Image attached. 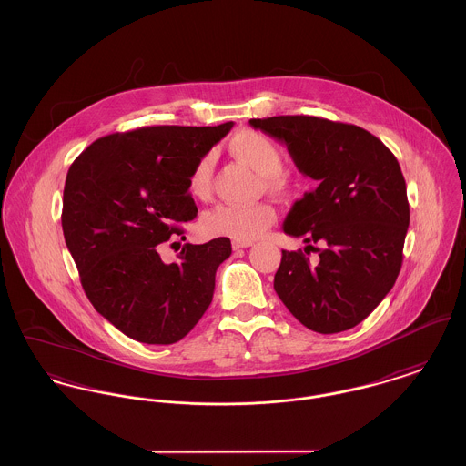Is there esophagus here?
Here are the masks:
<instances>
[{
  "mask_svg": "<svg viewBox=\"0 0 466 466\" xmlns=\"http://www.w3.org/2000/svg\"><path fill=\"white\" fill-rule=\"evenodd\" d=\"M233 248L235 250H238V248H247V247H250L252 245V242H238V240H233Z\"/></svg>",
  "mask_w": 466,
  "mask_h": 466,
  "instance_id": "34e87169",
  "label": "esophagus"
}]
</instances>
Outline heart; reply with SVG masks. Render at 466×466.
Returning <instances> with one entry per match:
<instances>
[{"label":"heart","instance_id":"1","mask_svg":"<svg viewBox=\"0 0 466 466\" xmlns=\"http://www.w3.org/2000/svg\"><path fill=\"white\" fill-rule=\"evenodd\" d=\"M231 154L263 175L269 189L286 193L291 189L289 178L280 172L282 150L268 135L254 129H244L231 137ZM212 154H205L189 173V191L193 197L205 199L212 189ZM277 221V210L269 203L258 205H228L221 203L207 210L201 218V229L212 237H228L238 242H250L261 237Z\"/></svg>","mask_w":466,"mask_h":466}]
</instances>
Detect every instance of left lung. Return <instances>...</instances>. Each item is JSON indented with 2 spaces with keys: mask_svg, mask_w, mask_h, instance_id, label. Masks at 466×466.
I'll list each match as a JSON object with an SVG mask.
<instances>
[{
  "mask_svg": "<svg viewBox=\"0 0 466 466\" xmlns=\"http://www.w3.org/2000/svg\"><path fill=\"white\" fill-rule=\"evenodd\" d=\"M248 123L286 144L298 170L319 180L284 222V233L309 245L305 252L282 250L275 291L312 331L354 328L391 291L401 268L410 210L398 159L354 124L314 116ZM309 248L319 252L314 266L306 258Z\"/></svg>",
  "mask_w": 466,
  "mask_h": 466,
  "instance_id": "1",
  "label": "left lung"
}]
</instances>
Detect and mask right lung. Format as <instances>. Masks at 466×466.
<instances>
[{
  "label": "right lung",
  "mask_w": 466,
  "mask_h": 466,
  "mask_svg": "<svg viewBox=\"0 0 466 466\" xmlns=\"http://www.w3.org/2000/svg\"><path fill=\"white\" fill-rule=\"evenodd\" d=\"M233 123L148 126L98 138L68 170L65 242L82 288L103 318L142 343L182 340L208 305L229 238L186 244L177 261L159 250L197 218L189 173ZM177 244V242H173Z\"/></svg>",
  "instance_id": "obj_1"
}]
</instances>
